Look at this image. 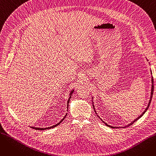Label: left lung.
I'll list each match as a JSON object with an SVG mask.
<instances>
[{
  "label": "left lung",
  "instance_id": "1",
  "mask_svg": "<svg viewBox=\"0 0 156 156\" xmlns=\"http://www.w3.org/2000/svg\"><path fill=\"white\" fill-rule=\"evenodd\" d=\"M151 74H152V72H151ZM152 89H151V98H150V101H149V104H148V105H147V108L145 109V110L144 111V112L141 114V115L139 116L138 118H136V119H135L132 122H131L130 124H129V125H128V126H130V125H133V122H135L136 121H137L138 119H140L144 114V113L147 111V110L148 109V108H149V105H150V104H151V100H152V95H153V92H154V80H153V77L152 76ZM93 106H94V105H93ZM94 109H95V108H94ZM104 122V121H103ZM104 123L105 124V125L106 126H109V127H110V128H116L117 127H113V126H110V125H108L107 123H106V122H104Z\"/></svg>",
  "mask_w": 156,
  "mask_h": 156
}]
</instances>
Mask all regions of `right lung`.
Wrapping results in <instances>:
<instances>
[{
	"instance_id": "obj_1",
	"label": "right lung",
	"mask_w": 156,
	"mask_h": 156,
	"mask_svg": "<svg viewBox=\"0 0 156 156\" xmlns=\"http://www.w3.org/2000/svg\"><path fill=\"white\" fill-rule=\"evenodd\" d=\"M73 92H74V90H71V93H70V94H69V99H68V104H69V100H70V99H71V95H72V94L73 93ZM66 115H67V114H66L65 115V116H64V118L59 122V123H57V124H56L55 125H54V126H51V127H48V128H35V127H31L32 128H34V129H38V130H44V129H51V128H54V127H55L56 126H57V125H59L61 122L64 119V118H66Z\"/></svg>"
}]
</instances>
